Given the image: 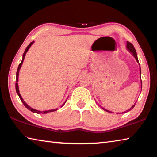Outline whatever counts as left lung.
I'll return each mask as SVG.
<instances>
[{"label":"left lung","mask_w":157,"mask_h":157,"mask_svg":"<svg viewBox=\"0 0 157 157\" xmlns=\"http://www.w3.org/2000/svg\"><path fill=\"white\" fill-rule=\"evenodd\" d=\"M127 49H128V50H129V51L132 53V55H134V57H135V59H136V61H137V62H138V63H139V60H138V57H137L136 51V50H135V48H134V46H133V44H131V43H130V42L127 41ZM141 83H142V82H141ZM135 105H136V103H135ZM135 105H133L132 107L129 109H128V110L126 111H124V112H123V113H125V112H127V111H130V110H131V109H132L134 107ZM102 109H104V110H105V111H108V112H110V111H107V110L105 109L104 108H102Z\"/></svg>","instance_id":"8db88e82"}]
</instances>
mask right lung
Returning a JSON list of instances; mask_svg holds the SVG:
<instances>
[{
  "mask_svg": "<svg viewBox=\"0 0 157 157\" xmlns=\"http://www.w3.org/2000/svg\"><path fill=\"white\" fill-rule=\"evenodd\" d=\"M34 43V41H33V42H31V43L28 45V46H27V48H26V49L25 50V51H24V52H23V59H22V61H21V62L19 63V65H18V69H17V78H16V81H17V82H16V91H17V93L18 94V96H19V98H20V99H21V102H23V104L24 105V106L25 107L28 109H29L30 111H31L32 112H34V113H48V112H52V111H56L57 109H52V110H48V111H38V110H36V109H33V108H31L30 106H28L27 104H26V103L24 102V101H23V98H22V97L21 96V95H20V93H19V90H18V83H17V82H18V73H19V70H20V68H21V65H22V63H23V60H24V58H25V54H26V52H27V51L28 50V49L30 48V47L32 46V44H33ZM66 103V102H65ZM64 103V104H65ZM63 104V105H64ZM62 105V106H63Z\"/></svg>",
  "mask_w": 157,
  "mask_h": 157,
  "instance_id": "right-lung-1",
  "label": "right lung"
}]
</instances>
